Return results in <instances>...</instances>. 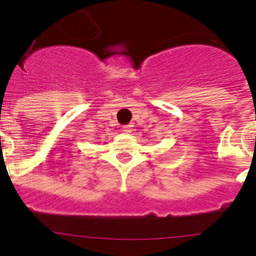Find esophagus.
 Here are the masks:
<instances>
[{
  "mask_svg": "<svg viewBox=\"0 0 256 256\" xmlns=\"http://www.w3.org/2000/svg\"><path fill=\"white\" fill-rule=\"evenodd\" d=\"M132 126H130V124H126V126H123V132L130 133V132H132Z\"/></svg>",
  "mask_w": 256,
  "mask_h": 256,
  "instance_id": "esophagus-1",
  "label": "esophagus"
}]
</instances>
